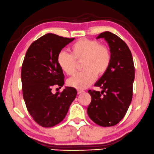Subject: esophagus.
I'll use <instances>...</instances> for the list:
<instances>
[{"label":"esophagus","instance_id":"obj_1","mask_svg":"<svg viewBox=\"0 0 154 154\" xmlns=\"http://www.w3.org/2000/svg\"><path fill=\"white\" fill-rule=\"evenodd\" d=\"M77 92H78V94H82L83 92H84V90L78 89V90H77Z\"/></svg>","mask_w":154,"mask_h":154}]
</instances>
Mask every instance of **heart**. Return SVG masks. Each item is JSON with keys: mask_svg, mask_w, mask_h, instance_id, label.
<instances>
[{"mask_svg": "<svg viewBox=\"0 0 154 154\" xmlns=\"http://www.w3.org/2000/svg\"><path fill=\"white\" fill-rule=\"evenodd\" d=\"M71 54L60 51L57 62L60 69L68 75L76 70V61L82 62V72L78 73L68 80L71 87L84 89L95 81L97 75H103L108 70L112 56L109 49L94 39H82L75 42L70 48Z\"/></svg>", "mask_w": 154, "mask_h": 154, "instance_id": "heart-1", "label": "heart"}]
</instances>
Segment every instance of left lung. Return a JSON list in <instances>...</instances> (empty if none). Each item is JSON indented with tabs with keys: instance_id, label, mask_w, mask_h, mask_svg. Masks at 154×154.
I'll list each match as a JSON object with an SVG mask.
<instances>
[{
	"instance_id": "obj_1",
	"label": "left lung",
	"mask_w": 154,
	"mask_h": 154,
	"mask_svg": "<svg viewBox=\"0 0 154 154\" xmlns=\"http://www.w3.org/2000/svg\"><path fill=\"white\" fill-rule=\"evenodd\" d=\"M99 38H104L109 45L112 60L108 70L94 85L102 91H88L91 102L87 113L96 124L110 127L123 118L131 104L135 67L131 50L118 36L104 32L97 39Z\"/></svg>"
}]
</instances>
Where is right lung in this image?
Here are the masks:
<instances>
[{
  "instance_id": "obj_1",
  "label": "right lung",
  "mask_w": 154,
  "mask_h": 154,
  "mask_svg": "<svg viewBox=\"0 0 154 154\" xmlns=\"http://www.w3.org/2000/svg\"><path fill=\"white\" fill-rule=\"evenodd\" d=\"M74 38L48 33L32 42L21 67L23 97L27 110L39 125L51 128L63 120L77 95L75 88L66 87L52 93L54 86L64 85V74L57 55Z\"/></svg>"
}]
</instances>
